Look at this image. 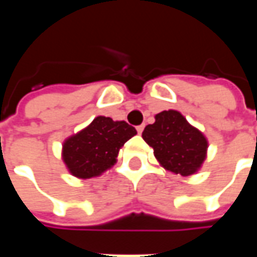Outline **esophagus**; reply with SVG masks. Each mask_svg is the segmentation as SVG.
<instances>
[{
  "instance_id": "obj_1",
  "label": "esophagus",
  "mask_w": 257,
  "mask_h": 257,
  "mask_svg": "<svg viewBox=\"0 0 257 257\" xmlns=\"http://www.w3.org/2000/svg\"><path fill=\"white\" fill-rule=\"evenodd\" d=\"M143 129H145V125H139V126H136L138 134H142V132H143Z\"/></svg>"
}]
</instances>
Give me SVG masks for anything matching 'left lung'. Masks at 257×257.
Wrapping results in <instances>:
<instances>
[{
    "label": "left lung",
    "mask_w": 257,
    "mask_h": 257,
    "mask_svg": "<svg viewBox=\"0 0 257 257\" xmlns=\"http://www.w3.org/2000/svg\"><path fill=\"white\" fill-rule=\"evenodd\" d=\"M142 138L153 147L164 169L182 176L198 172L208 153L205 135L176 110L158 112L156 122L146 126Z\"/></svg>",
    "instance_id": "1"
}]
</instances>
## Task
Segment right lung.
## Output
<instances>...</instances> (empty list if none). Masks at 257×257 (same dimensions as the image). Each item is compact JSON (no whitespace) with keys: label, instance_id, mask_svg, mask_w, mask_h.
Here are the masks:
<instances>
[{"label":"right lung","instance_id":"right-lung-1","mask_svg":"<svg viewBox=\"0 0 257 257\" xmlns=\"http://www.w3.org/2000/svg\"><path fill=\"white\" fill-rule=\"evenodd\" d=\"M138 134L125 121L99 115L86 128L64 140L62 160L78 179L100 176L117 162L119 149Z\"/></svg>","mask_w":257,"mask_h":257}]
</instances>
